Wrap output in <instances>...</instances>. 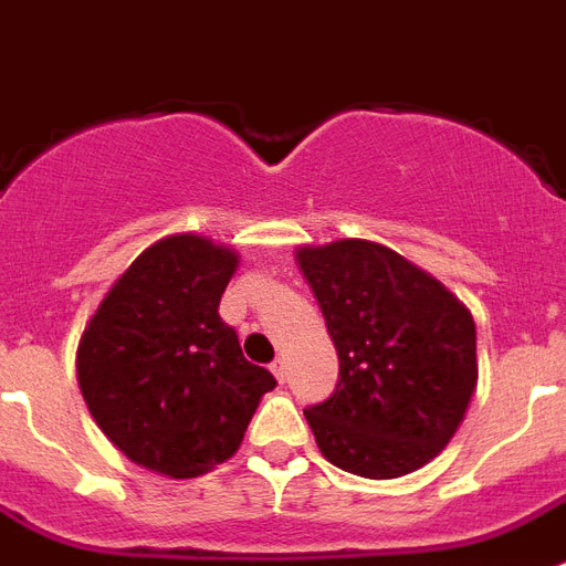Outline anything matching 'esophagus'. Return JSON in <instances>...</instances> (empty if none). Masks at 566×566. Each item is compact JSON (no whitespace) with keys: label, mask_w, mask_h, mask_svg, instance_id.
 <instances>
[{"label":"esophagus","mask_w":566,"mask_h":566,"mask_svg":"<svg viewBox=\"0 0 566 566\" xmlns=\"http://www.w3.org/2000/svg\"><path fill=\"white\" fill-rule=\"evenodd\" d=\"M270 371H273V377L279 379V382H284V379H287V365H284L282 359H275V363L270 365Z\"/></svg>","instance_id":"obj_1"}]
</instances>
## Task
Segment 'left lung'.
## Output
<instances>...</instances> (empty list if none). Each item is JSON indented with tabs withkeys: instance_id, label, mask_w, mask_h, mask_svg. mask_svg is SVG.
<instances>
[{
	"instance_id": "obj_1",
	"label": "left lung",
	"mask_w": 566,
	"mask_h": 566,
	"mask_svg": "<svg viewBox=\"0 0 566 566\" xmlns=\"http://www.w3.org/2000/svg\"><path fill=\"white\" fill-rule=\"evenodd\" d=\"M296 255L339 356L334 394L305 408L322 454L371 481L426 467L452 440L478 386L472 313L374 241Z\"/></svg>"
}]
</instances>
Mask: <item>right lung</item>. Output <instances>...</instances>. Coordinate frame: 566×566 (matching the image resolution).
Masks as SVG:
<instances>
[{
  "label": "right lung",
  "instance_id": "obj_1",
  "mask_svg": "<svg viewBox=\"0 0 566 566\" xmlns=\"http://www.w3.org/2000/svg\"><path fill=\"white\" fill-rule=\"evenodd\" d=\"M235 253L169 235L132 261L85 327L77 377L103 434L137 467L198 478L239 452L275 377L218 316Z\"/></svg>",
  "mask_w": 566,
  "mask_h": 566
}]
</instances>
